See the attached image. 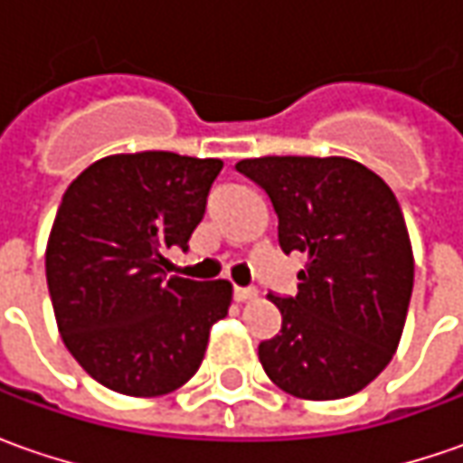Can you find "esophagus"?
I'll return each mask as SVG.
<instances>
[{
    "label": "esophagus",
    "mask_w": 463,
    "mask_h": 463,
    "mask_svg": "<svg viewBox=\"0 0 463 463\" xmlns=\"http://www.w3.org/2000/svg\"><path fill=\"white\" fill-rule=\"evenodd\" d=\"M255 296H258L255 288H241V286L234 288V298H237V301H250V298H255Z\"/></svg>",
    "instance_id": "34e87169"
}]
</instances>
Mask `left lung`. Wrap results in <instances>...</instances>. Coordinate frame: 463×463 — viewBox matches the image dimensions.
I'll return each mask as SVG.
<instances>
[{
    "mask_svg": "<svg viewBox=\"0 0 463 463\" xmlns=\"http://www.w3.org/2000/svg\"><path fill=\"white\" fill-rule=\"evenodd\" d=\"M237 172L268 193L280 250L307 255L298 294L268 296L283 322L258 347L265 373L298 400L361 392L400 345L415 280L392 187L345 156H258Z\"/></svg>",
    "mask_w": 463,
    "mask_h": 463,
    "instance_id": "1",
    "label": "left lung"
}]
</instances>
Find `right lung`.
<instances>
[{
    "label": "right lung",
    "instance_id": "add662e5",
    "mask_svg": "<svg viewBox=\"0 0 463 463\" xmlns=\"http://www.w3.org/2000/svg\"><path fill=\"white\" fill-rule=\"evenodd\" d=\"M222 159L113 154L66 187L45 247V280L63 345L102 386L128 397L180 389L201 368L229 280L167 276L187 250Z\"/></svg>",
    "mask_w": 463,
    "mask_h": 463
}]
</instances>
